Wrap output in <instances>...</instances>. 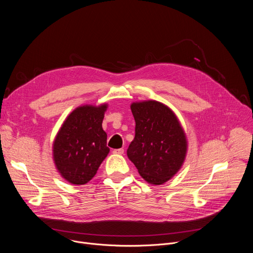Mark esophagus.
Here are the masks:
<instances>
[{"mask_svg":"<svg viewBox=\"0 0 253 253\" xmlns=\"http://www.w3.org/2000/svg\"><path fill=\"white\" fill-rule=\"evenodd\" d=\"M113 153H114V154H120V155H121V154H123V153H124V149H123V148L114 149V150H113Z\"/></svg>","mask_w":253,"mask_h":253,"instance_id":"34e87169","label":"esophagus"}]
</instances>
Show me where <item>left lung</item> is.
<instances>
[{
	"instance_id": "obj_1",
	"label": "left lung",
	"mask_w": 253,
	"mask_h": 253,
	"mask_svg": "<svg viewBox=\"0 0 253 253\" xmlns=\"http://www.w3.org/2000/svg\"><path fill=\"white\" fill-rule=\"evenodd\" d=\"M131 111L136 126L127 156L147 182L163 184L176 174L185 159L184 131L175 114L160 102L133 103Z\"/></svg>"
}]
</instances>
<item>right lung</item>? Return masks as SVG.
Returning <instances> with one entry per match:
<instances>
[{
    "instance_id": "obj_1",
    "label": "right lung",
    "mask_w": 253,
    "mask_h": 253,
    "mask_svg": "<svg viewBox=\"0 0 253 253\" xmlns=\"http://www.w3.org/2000/svg\"><path fill=\"white\" fill-rule=\"evenodd\" d=\"M106 109V104L76 108L56 136L54 161L61 175L72 184L89 182L110 151L102 128Z\"/></svg>"
}]
</instances>
